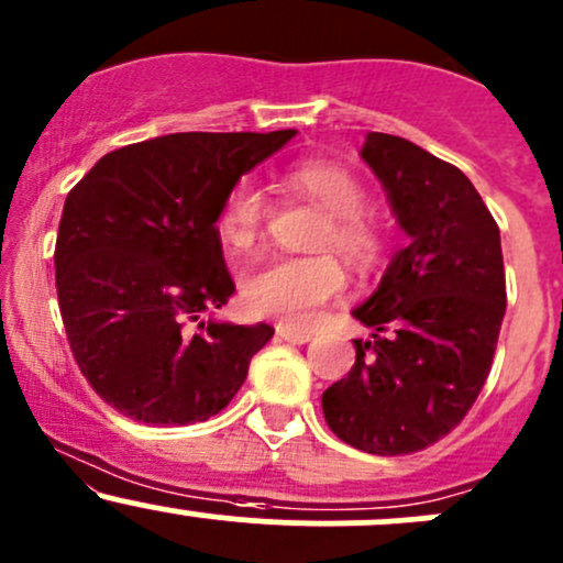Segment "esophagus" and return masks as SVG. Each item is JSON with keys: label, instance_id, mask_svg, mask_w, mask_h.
Listing matches in <instances>:
<instances>
[{"label": "esophagus", "instance_id": "1", "mask_svg": "<svg viewBox=\"0 0 563 563\" xmlns=\"http://www.w3.org/2000/svg\"><path fill=\"white\" fill-rule=\"evenodd\" d=\"M277 336H280V340H286V342H294V345H305V342L312 340L310 331L286 327V323H280V327H277Z\"/></svg>", "mask_w": 563, "mask_h": 563}]
</instances>
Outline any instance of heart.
<instances>
[{
  "label": "heart",
  "instance_id": "1",
  "mask_svg": "<svg viewBox=\"0 0 563 563\" xmlns=\"http://www.w3.org/2000/svg\"><path fill=\"white\" fill-rule=\"evenodd\" d=\"M288 194L310 199L329 216L318 247H334L347 262L369 266L383 251V232L366 216V191L345 167L331 162H307L283 175ZM266 216L264 194L251 180H240L218 210V234L232 251H251L262 234ZM345 272L331 256L275 258L251 272L242 286V299L256 316L277 318L288 327L316 321L318 307L340 297Z\"/></svg>",
  "mask_w": 563,
  "mask_h": 563
}]
</instances>
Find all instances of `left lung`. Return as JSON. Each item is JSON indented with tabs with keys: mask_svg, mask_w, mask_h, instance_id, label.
<instances>
[{
	"mask_svg": "<svg viewBox=\"0 0 563 563\" xmlns=\"http://www.w3.org/2000/svg\"><path fill=\"white\" fill-rule=\"evenodd\" d=\"M361 158L383 183L407 247L351 312L372 329L356 364L323 390L329 429L375 455L423 451L485 386L505 318L499 227L461 169L416 142L369 132Z\"/></svg>",
	"mask_w": 563,
	"mask_h": 563,
	"instance_id": "1",
	"label": "left lung"
}]
</instances>
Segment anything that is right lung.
<instances>
[{
    "mask_svg": "<svg viewBox=\"0 0 563 563\" xmlns=\"http://www.w3.org/2000/svg\"><path fill=\"white\" fill-rule=\"evenodd\" d=\"M297 129L183 132L99 158L64 202L56 291L80 372L121 416L188 426L221 412L272 340L207 318L234 294L216 221L223 199Z\"/></svg>",
    "mask_w": 563,
    "mask_h": 563,
    "instance_id": "obj_1",
    "label": "right lung"
}]
</instances>
